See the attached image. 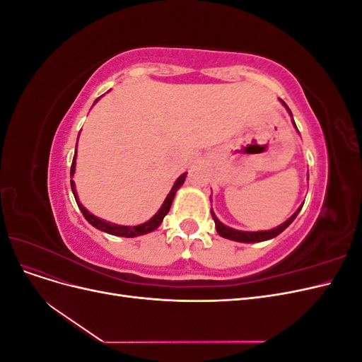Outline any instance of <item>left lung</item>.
I'll return each mask as SVG.
<instances>
[{
  "label": "left lung",
  "mask_w": 362,
  "mask_h": 362,
  "mask_svg": "<svg viewBox=\"0 0 362 362\" xmlns=\"http://www.w3.org/2000/svg\"><path fill=\"white\" fill-rule=\"evenodd\" d=\"M281 103L284 104V107L287 108V112L291 115V112H290V108L287 107V104L284 103L282 100H281ZM291 116H293V115H291ZM293 125H294L296 129H298V127H296V124H294V120H293ZM302 206H303V205H300V206L298 208V211H296V213L288 218V221H286L282 225H279V226H276V228H273V229H269V231H255V233H250V231H238V229H234V228H229V226L223 225V223L216 217V214L213 213V210H211V216H213L214 223H216V231H217V234L221 235V237H225V238H228V240H234V242H240V243H257V242H264V240H270V238H273V237L279 235V234L284 231V229H286L287 226H290V223L294 221L296 216L299 214Z\"/></svg>",
  "instance_id": "1"
}]
</instances>
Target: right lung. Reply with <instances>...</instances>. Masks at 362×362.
Wrapping results in <instances>:
<instances>
[{
	"label": "right lung",
	"instance_id": "add662e5",
	"mask_svg": "<svg viewBox=\"0 0 362 362\" xmlns=\"http://www.w3.org/2000/svg\"><path fill=\"white\" fill-rule=\"evenodd\" d=\"M100 100V98H98ZM98 100L95 103H98ZM93 103V104H95ZM75 158H76V149H75V156H74V160H72V166H71V177H74V172H75ZM185 177H187V172L182 173L181 177L175 181L172 190L169 192V194L166 196V199H164L163 205L160 206V210L152 216L148 222L145 223H140V225H136V226H124V225H116V223H112V222H105L103 221V218L93 216L92 213H89L86 210V208L81 205V202L78 201V196H76V190H75V182L71 180V189H72V193L75 196V201H76V205H78L80 211L83 213V216L86 217V221L89 222L92 226H95L96 229H101V231L107 233V234H112V235H119V237H137V235H144V234H148V233H152L156 231V229L161 225L164 216H166L170 210V205H172V201L175 198V193H177V190L181 187V185L184 184L185 181Z\"/></svg>",
	"mask_w": 362,
	"mask_h": 362
}]
</instances>
